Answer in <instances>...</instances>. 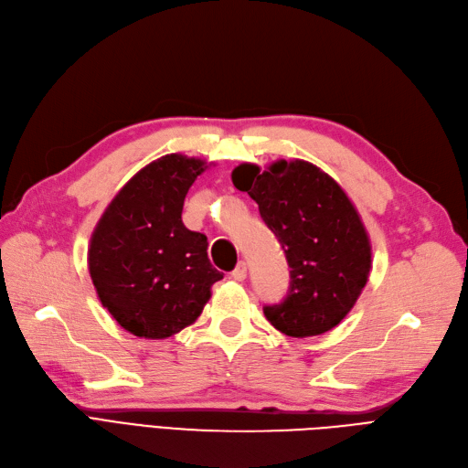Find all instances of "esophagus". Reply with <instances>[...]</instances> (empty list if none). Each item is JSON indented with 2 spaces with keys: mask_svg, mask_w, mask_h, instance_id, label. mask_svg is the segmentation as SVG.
I'll use <instances>...</instances> for the list:
<instances>
[{
  "mask_svg": "<svg viewBox=\"0 0 468 468\" xmlns=\"http://www.w3.org/2000/svg\"><path fill=\"white\" fill-rule=\"evenodd\" d=\"M231 278L235 282H243L247 278V264L245 262H239L237 268L231 271Z\"/></svg>",
  "mask_w": 468,
  "mask_h": 468,
  "instance_id": "1",
  "label": "esophagus"
}]
</instances>
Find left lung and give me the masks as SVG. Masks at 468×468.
<instances>
[{
	"label": "left lung",
	"instance_id": "left-lung-1",
	"mask_svg": "<svg viewBox=\"0 0 468 468\" xmlns=\"http://www.w3.org/2000/svg\"><path fill=\"white\" fill-rule=\"evenodd\" d=\"M233 183L258 204L291 268L287 297L264 306L291 337L322 335L351 313L372 268V247L345 190L314 164L278 160L233 169Z\"/></svg>",
	"mask_w": 468,
	"mask_h": 468
}]
</instances>
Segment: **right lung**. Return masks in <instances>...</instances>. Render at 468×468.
Instances as JSON below:
<instances>
[{"mask_svg": "<svg viewBox=\"0 0 468 468\" xmlns=\"http://www.w3.org/2000/svg\"><path fill=\"white\" fill-rule=\"evenodd\" d=\"M206 162L167 154L143 167L101 214L89 270L98 299L136 337L165 339L193 324L223 278L204 233L181 219Z\"/></svg>", "mask_w": 468, "mask_h": 468, "instance_id": "add662e5", "label": "right lung"}]
</instances>
